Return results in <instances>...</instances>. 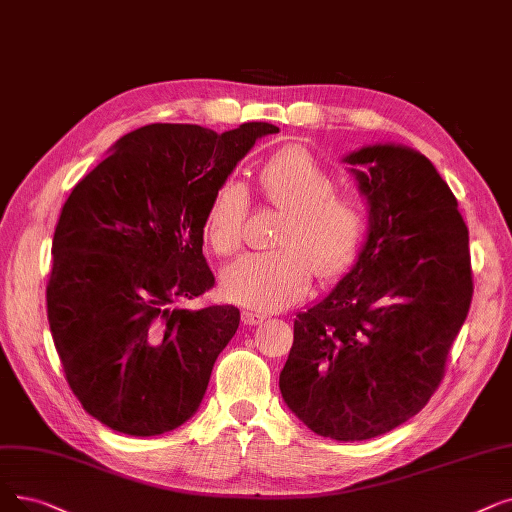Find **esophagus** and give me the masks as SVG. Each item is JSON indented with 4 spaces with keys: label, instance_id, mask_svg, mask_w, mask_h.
<instances>
[{
    "label": "esophagus",
    "instance_id": "34e87169",
    "mask_svg": "<svg viewBox=\"0 0 512 512\" xmlns=\"http://www.w3.org/2000/svg\"><path fill=\"white\" fill-rule=\"evenodd\" d=\"M263 320H265V316L257 314V311H251V309H244L242 311V322L247 324V326H255V324H259Z\"/></svg>",
    "mask_w": 512,
    "mask_h": 512
}]
</instances>
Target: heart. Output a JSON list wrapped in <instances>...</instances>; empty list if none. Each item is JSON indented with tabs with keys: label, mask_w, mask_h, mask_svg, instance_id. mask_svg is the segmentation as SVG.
<instances>
[{
	"label": "heart",
	"mask_w": 512,
	"mask_h": 512,
	"mask_svg": "<svg viewBox=\"0 0 512 512\" xmlns=\"http://www.w3.org/2000/svg\"><path fill=\"white\" fill-rule=\"evenodd\" d=\"M257 182L265 201L284 211L280 249L242 255L221 274V286L251 311H278L307 295L314 272L328 280L351 268L368 232V211L360 196L335 190V177L297 146L265 161ZM247 215L249 192L238 180L213 190L203 230L217 255L240 251Z\"/></svg>",
	"instance_id": "obj_1"
}]
</instances>
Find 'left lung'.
Here are the masks:
<instances>
[{"instance_id":"1","label":"left lung","mask_w":512,"mask_h":512,"mask_svg":"<svg viewBox=\"0 0 512 512\" xmlns=\"http://www.w3.org/2000/svg\"><path fill=\"white\" fill-rule=\"evenodd\" d=\"M343 161L368 203V236L337 286L297 314L280 393L314 433L362 441L437 391L473 272L456 196L425 154L374 144Z\"/></svg>"}]
</instances>
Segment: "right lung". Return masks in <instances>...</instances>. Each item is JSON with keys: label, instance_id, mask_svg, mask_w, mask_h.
Listing matches in <instances>:
<instances>
[{"label": "right lung", "instance_id": "right-lung-1", "mask_svg": "<svg viewBox=\"0 0 512 512\" xmlns=\"http://www.w3.org/2000/svg\"><path fill=\"white\" fill-rule=\"evenodd\" d=\"M270 123L215 133L152 123L73 188L52 242L48 322L69 387L113 431L150 437L198 410L234 305L186 309L215 284L203 255L213 190Z\"/></svg>", "mask_w": 512, "mask_h": 512}]
</instances>
